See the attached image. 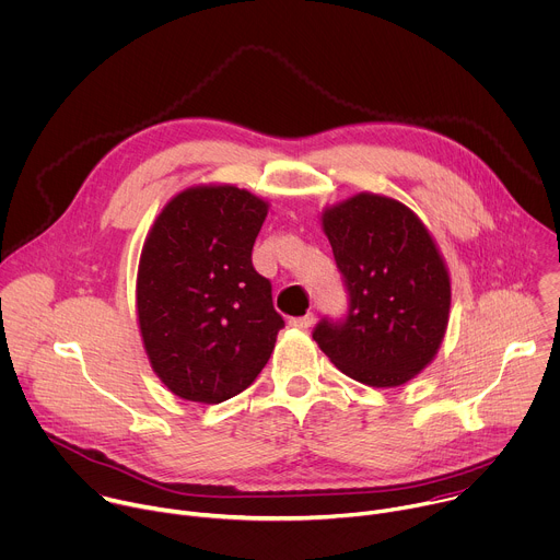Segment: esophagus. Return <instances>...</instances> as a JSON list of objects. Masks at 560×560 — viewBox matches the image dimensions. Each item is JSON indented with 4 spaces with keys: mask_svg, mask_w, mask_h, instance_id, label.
Segmentation results:
<instances>
[{
    "mask_svg": "<svg viewBox=\"0 0 560 560\" xmlns=\"http://www.w3.org/2000/svg\"><path fill=\"white\" fill-rule=\"evenodd\" d=\"M289 324L293 328H300V330H306L311 324H313V313H306V315H300V317H291Z\"/></svg>",
    "mask_w": 560,
    "mask_h": 560,
    "instance_id": "obj_1",
    "label": "esophagus"
}]
</instances>
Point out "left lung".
Listing matches in <instances>:
<instances>
[{"label": "left lung", "instance_id": "8db88e82", "mask_svg": "<svg viewBox=\"0 0 560 560\" xmlns=\"http://www.w3.org/2000/svg\"><path fill=\"white\" fill-rule=\"evenodd\" d=\"M322 225L349 311L322 317L313 340L362 384H406L432 362L448 326L451 278L432 236L406 205L377 194L326 209Z\"/></svg>", "mask_w": 560, "mask_h": 560}]
</instances>
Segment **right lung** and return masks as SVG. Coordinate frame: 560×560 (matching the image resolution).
Here are the masks:
<instances>
[{
  "mask_svg": "<svg viewBox=\"0 0 560 560\" xmlns=\"http://www.w3.org/2000/svg\"><path fill=\"white\" fill-rule=\"evenodd\" d=\"M267 202L232 185L189 187L143 245L137 311L154 373L178 397L220 404L254 384L284 326L252 249Z\"/></svg>",
  "mask_w": 560,
  "mask_h": 560,
  "instance_id": "obj_1",
  "label": "right lung"
}]
</instances>
